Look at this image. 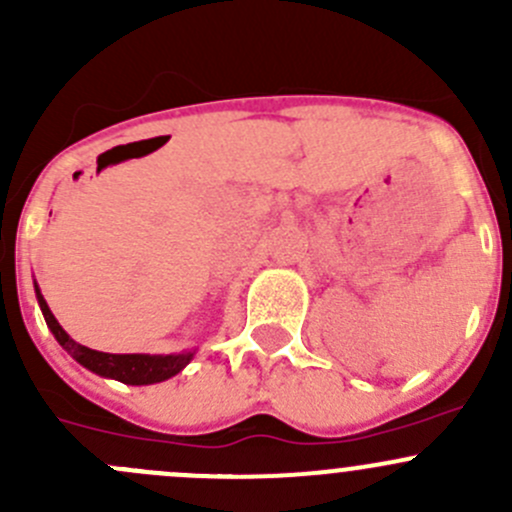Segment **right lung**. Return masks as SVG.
<instances>
[{
  "label": "right lung",
  "mask_w": 512,
  "mask_h": 512,
  "mask_svg": "<svg viewBox=\"0 0 512 512\" xmlns=\"http://www.w3.org/2000/svg\"><path fill=\"white\" fill-rule=\"evenodd\" d=\"M36 299H39V307L44 312L46 324L54 332L56 342L66 349L71 356H74L79 364H84L86 369L96 371V374L108 376V379L123 381V384H158V381L170 379V376L178 374L193 354H175V356H148V354H106V352H96V349L84 347V344L74 342L69 334L61 329V324L56 322V317L51 314L49 304L46 299L41 297L39 287H36Z\"/></svg>",
  "instance_id": "1"
}]
</instances>
